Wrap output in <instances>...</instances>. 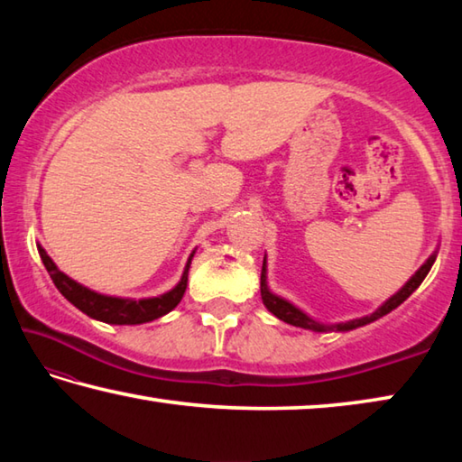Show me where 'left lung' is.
<instances>
[{
  "label": "left lung",
  "instance_id": "obj_1",
  "mask_svg": "<svg viewBox=\"0 0 462 462\" xmlns=\"http://www.w3.org/2000/svg\"><path fill=\"white\" fill-rule=\"evenodd\" d=\"M434 261H436V253L430 256L424 264H421V267L416 271V275H413L408 283L400 289V291H397L395 295H391L389 300L383 303L379 310H374L371 316L350 319V322H342V324L316 322L314 318L303 314V311L300 308H295L293 303H289L287 300H283V297L273 293L267 285V259L263 261V271H261V297H263L264 308H267L273 316H277L279 319H283V322H287V324L297 326V328H306V330H314V332H346V330H355V328H358V326L371 324V322H374V319H379L385 314H389V311H393L397 306H402V303L420 287L421 281L426 279L430 269H432Z\"/></svg>",
  "mask_w": 462,
  "mask_h": 462
}]
</instances>
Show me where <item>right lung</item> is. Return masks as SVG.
Masks as SVG:
<instances>
[{"label":"right lung","mask_w":462,"mask_h":462,"mask_svg":"<svg viewBox=\"0 0 462 462\" xmlns=\"http://www.w3.org/2000/svg\"><path fill=\"white\" fill-rule=\"evenodd\" d=\"M38 254L44 263L46 271L52 279V283L57 285L59 291L73 303L77 310H81L83 314H88L93 319L106 324H118V326H134L152 322V319L169 314L171 310L177 308V303L181 301V297L187 289V275H189V261L185 264V271L181 275V281L171 289V291L162 293L159 297H146V300H124V297L114 295H101L97 291H91L89 287H83L77 283L71 277H67L65 273L59 271L57 264L46 254L42 246H38Z\"/></svg>","instance_id":"1"}]
</instances>
